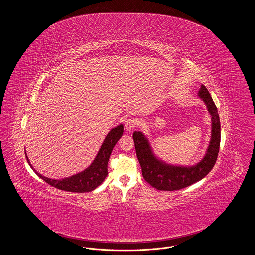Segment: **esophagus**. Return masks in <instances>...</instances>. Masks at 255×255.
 I'll use <instances>...</instances> for the list:
<instances>
[{
    "instance_id": "34e87169",
    "label": "esophagus",
    "mask_w": 255,
    "mask_h": 255,
    "mask_svg": "<svg viewBox=\"0 0 255 255\" xmlns=\"http://www.w3.org/2000/svg\"><path fill=\"white\" fill-rule=\"evenodd\" d=\"M135 125H136V121H135L134 119H132V118H129L128 120H126L125 124H124L126 131H131V130H133Z\"/></svg>"
}]
</instances>
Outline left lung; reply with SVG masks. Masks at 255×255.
Listing matches in <instances>:
<instances>
[{"mask_svg": "<svg viewBox=\"0 0 255 255\" xmlns=\"http://www.w3.org/2000/svg\"><path fill=\"white\" fill-rule=\"evenodd\" d=\"M198 97L204 101L211 119V136L203 158L194 165L171 164L154 153L151 143L142 132L134 131L133 142L146 182L158 190L174 191L201 181L213 168L218 157L221 141V124L218 110L204 85L200 86Z\"/></svg>", "mask_w": 255, "mask_h": 255, "instance_id": "1", "label": "left lung"}]
</instances>
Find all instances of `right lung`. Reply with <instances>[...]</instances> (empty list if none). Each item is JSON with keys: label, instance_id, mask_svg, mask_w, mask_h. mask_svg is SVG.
Instances as JSON below:
<instances>
[{"label": "right lung", "instance_id": "right-lung-1", "mask_svg": "<svg viewBox=\"0 0 255 255\" xmlns=\"http://www.w3.org/2000/svg\"><path fill=\"white\" fill-rule=\"evenodd\" d=\"M122 133H123V124L121 123L118 126L114 127L106 135L103 143L101 144L97 152L96 158L86 169L77 174H74L71 177L59 179V180L49 179L48 177H44L43 175L38 173L30 164V161L26 156L25 151H24V154L29 166L36 173L38 177H40L42 180H44L51 186L64 191H69V192H77V193L90 192L95 190L107 177L108 175L107 165H108L111 153L113 151V148L122 137Z\"/></svg>", "mask_w": 255, "mask_h": 255}]
</instances>
